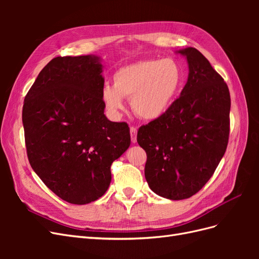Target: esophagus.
Returning a JSON list of instances; mask_svg holds the SVG:
<instances>
[{
  "instance_id": "obj_1",
  "label": "esophagus",
  "mask_w": 259,
  "mask_h": 259,
  "mask_svg": "<svg viewBox=\"0 0 259 259\" xmlns=\"http://www.w3.org/2000/svg\"><path fill=\"white\" fill-rule=\"evenodd\" d=\"M131 132V138H132V143L135 144L137 143V128L135 126H131L130 128Z\"/></svg>"
}]
</instances>
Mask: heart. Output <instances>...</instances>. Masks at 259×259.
<instances>
[{
    "mask_svg": "<svg viewBox=\"0 0 259 259\" xmlns=\"http://www.w3.org/2000/svg\"><path fill=\"white\" fill-rule=\"evenodd\" d=\"M184 82V71L176 60H142L117 69L113 74V86H106L101 97L112 113L123 110L125 98L131 100L138 117L154 121L169 110Z\"/></svg>",
    "mask_w": 259,
    "mask_h": 259,
    "instance_id": "obj_1",
    "label": "heart"
}]
</instances>
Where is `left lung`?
Listing matches in <instances>:
<instances>
[{
	"mask_svg": "<svg viewBox=\"0 0 259 259\" xmlns=\"http://www.w3.org/2000/svg\"><path fill=\"white\" fill-rule=\"evenodd\" d=\"M178 53L189 66L185 88L165 114L137 133L147 153V183L169 200L188 199L202 189L226 152L230 132L226 82L197 49Z\"/></svg>",
	"mask_w": 259,
	"mask_h": 259,
	"instance_id": "1",
	"label": "left lung"
}]
</instances>
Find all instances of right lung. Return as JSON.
<instances>
[{"label": "right lung", "mask_w": 259, "mask_h": 259, "mask_svg": "<svg viewBox=\"0 0 259 259\" xmlns=\"http://www.w3.org/2000/svg\"><path fill=\"white\" fill-rule=\"evenodd\" d=\"M97 56L56 57L25 97L22 124L31 167L62 200L83 205L103 197L111 164L131 145L125 122L104 113Z\"/></svg>", "instance_id": "add662e5"}]
</instances>
